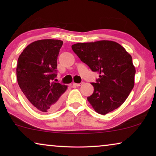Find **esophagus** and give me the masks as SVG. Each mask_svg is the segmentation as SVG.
<instances>
[{"instance_id":"34e87169","label":"esophagus","mask_w":156,"mask_h":156,"mask_svg":"<svg viewBox=\"0 0 156 156\" xmlns=\"http://www.w3.org/2000/svg\"><path fill=\"white\" fill-rule=\"evenodd\" d=\"M82 84V82H81V83H73L74 86H76V87H80Z\"/></svg>"}]
</instances>
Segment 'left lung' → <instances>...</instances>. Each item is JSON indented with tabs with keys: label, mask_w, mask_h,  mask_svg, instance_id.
Here are the masks:
<instances>
[{
	"label": "left lung",
	"mask_w": 156,
	"mask_h": 156,
	"mask_svg": "<svg viewBox=\"0 0 156 156\" xmlns=\"http://www.w3.org/2000/svg\"><path fill=\"white\" fill-rule=\"evenodd\" d=\"M72 50L93 72L94 93L87 100L98 114L105 115L123 104L134 86L136 69L132 57L116 42L100 40L72 45Z\"/></svg>",
	"instance_id": "1"
}]
</instances>
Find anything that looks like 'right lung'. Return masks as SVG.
Instances as JSON below:
<instances>
[{
	"label": "right lung",
	"instance_id": "right-lung-1",
	"mask_svg": "<svg viewBox=\"0 0 156 156\" xmlns=\"http://www.w3.org/2000/svg\"><path fill=\"white\" fill-rule=\"evenodd\" d=\"M62 44L59 40H37L28 44L18 57V85L38 112H53L62 103L67 86L53 81L57 76V57Z\"/></svg>",
	"mask_w": 156,
	"mask_h": 156
}]
</instances>
